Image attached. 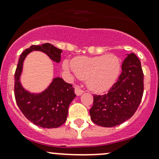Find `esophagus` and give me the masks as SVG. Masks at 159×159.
I'll list each match as a JSON object with an SVG mask.
<instances>
[{"label":"esophagus","mask_w":159,"mask_h":159,"mask_svg":"<svg viewBox=\"0 0 159 159\" xmlns=\"http://www.w3.org/2000/svg\"><path fill=\"white\" fill-rule=\"evenodd\" d=\"M75 93H76L77 95H78V96H80V95H81V93L84 92V91H83V90L81 89V88H79V87L77 86L76 88H75Z\"/></svg>","instance_id":"esophagus-1"}]
</instances>
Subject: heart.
I'll return each mask as SVG.
<instances>
[{"label": "heart", "instance_id": "1", "mask_svg": "<svg viewBox=\"0 0 159 159\" xmlns=\"http://www.w3.org/2000/svg\"><path fill=\"white\" fill-rule=\"evenodd\" d=\"M71 65L65 61L63 68L72 71L80 79H86L88 88L99 93L113 86L121 70L120 59L113 54L93 57L79 56L75 58Z\"/></svg>", "mask_w": 159, "mask_h": 159}]
</instances>
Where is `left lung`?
<instances>
[{
  "instance_id": "8db88e82",
  "label": "left lung",
  "mask_w": 159,
  "mask_h": 159,
  "mask_svg": "<svg viewBox=\"0 0 159 159\" xmlns=\"http://www.w3.org/2000/svg\"><path fill=\"white\" fill-rule=\"evenodd\" d=\"M141 62L134 53L126 56L122 64L117 81L107 93L93 94L90 109L91 120L98 126L113 127L129 119L136 113L144 91Z\"/></svg>"
}]
</instances>
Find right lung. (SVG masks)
<instances>
[{
  "label": "right lung",
  "mask_w": 159,
  "mask_h": 159,
  "mask_svg": "<svg viewBox=\"0 0 159 159\" xmlns=\"http://www.w3.org/2000/svg\"><path fill=\"white\" fill-rule=\"evenodd\" d=\"M34 50L43 52L56 62L61 61L62 50L49 43H44L41 46L33 45L23 51L15 71V99L23 114L35 125L43 128H57L66 121L68 107L76 97L75 88L62 78H56L46 91L38 94L23 89L20 82L23 63L26 56Z\"/></svg>",
  "instance_id": "right-lung-1"
}]
</instances>
